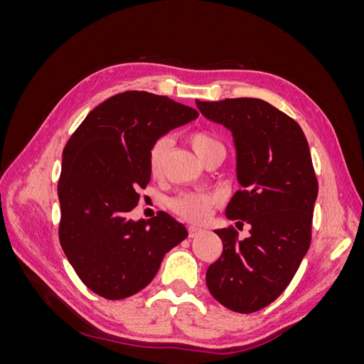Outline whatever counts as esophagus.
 <instances>
[{
    "label": "esophagus",
    "instance_id": "esophagus-1",
    "mask_svg": "<svg viewBox=\"0 0 364 364\" xmlns=\"http://www.w3.org/2000/svg\"><path fill=\"white\" fill-rule=\"evenodd\" d=\"M188 234H190V238H196V237H199L200 234H203V229L196 228V226H190L188 228Z\"/></svg>",
    "mask_w": 364,
    "mask_h": 364
}]
</instances>
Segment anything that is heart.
<instances>
[{"instance_id":"b5f03b06","label":"heart","mask_w":364,"mask_h":364,"mask_svg":"<svg viewBox=\"0 0 364 364\" xmlns=\"http://www.w3.org/2000/svg\"><path fill=\"white\" fill-rule=\"evenodd\" d=\"M186 141L194 150V153L202 162H205L209 156L217 155V153H223L225 155V146L220 138L213 134V132L199 129L194 130L186 136ZM171 147V142L168 138H159L156 139L149 149L147 153V167L151 178L159 179L164 173V162L167 158ZM220 196L211 191H183L178 194L170 200V208L176 215L186 220L191 223H200L211 214L213 208L218 205Z\"/></svg>"}]
</instances>
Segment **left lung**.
<instances>
[{
    "label": "left lung",
    "mask_w": 364,
    "mask_h": 364,
    "mask_svg": "<svg viewBox=\"0 0 364 364\" xmlns=\"http://www.w3.org/2000/svg\"><path fill=\"white\" fill-rule=\"evenodd\" d=\"M208 119L232 132L241 185L226 208L237 226L215 229L223 252L206 270L215 301L235 313H255L287 289L311 243L317 178L301 126L259 98L196 100Z\"/></svg>",
    "instance_id": "8db88e82"
}]
</instances>
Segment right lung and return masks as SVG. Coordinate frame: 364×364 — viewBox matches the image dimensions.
I'll return each mask as SVG.
<instances>
[{
    "mask_svg": "<svg viewBox=\"0 0 364 364\" xmlns=\"http://www.w3.org/2000/svg\"><path fill=\"white\" fill-rule=\"evenodd\" d=\"M197 117L165 95L126 91L94 107L65 146L59 241L77 277L105 299L147 287L165 253L188 237L164 211L147 222L129 214L150 182V146Z\"/></svg>",
    "mask_w": 364,
    "mask_h": 364,
    "instance_id": "obj_1",
    "label": "right lung"
}]
</instances>
